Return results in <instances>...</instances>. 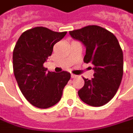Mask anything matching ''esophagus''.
Here are the masks:
<instances>
[{
  "instance_id": "esophagus-1",
  "label": "esophagus",
  "mask_w": 133,
  "mask_h": 133,
  "mask_svg": "<svg viewBox=\"0 0 133 133\" xmlns=\"http://www.w3.org/2000/svg\"><path fill=\"white\" fill-rule=\"evenodd\" d=\"M76 75H74V74H71V78H76Z\"/></svg>"
}]
</instances>
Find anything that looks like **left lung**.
Segmentation results:
<instances>
[{"label":"left lung","mask_w":133,"mask_h":133,"mask_svg":"<svg viewBox=\"0 0 133 133\" xmlns=\"http://www.w3.org/2000/svg\"><path fill=\"white\" fill-rule=\"evenodd\" d=\"M75 40L85 47L83 61L94 65V78L84 79L78 91L80 99L93 106H103L114 98L123 73V54L115 35L98 25H88L70 32Z\"/></svg>","instance_id":"1"}]
</instances>
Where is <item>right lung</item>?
<instances>
[{
    "instance_id": "right-lung-1",
    "label": "right lung",
    "mask_w": 133,
    "mask_h": 133,
    "mask_svg": "<svg viewBox=\"0 0 133 133\" xmlns=\"http://www.w3.org/2000/svg\"><path fill=\"white\" fill-rule=\"evenodd\" d=\"M66 32H53L45 27H35L20 35L13 53L16 80L24 97L33 106L48 108L61 98L70 73L47 71L43 66L51 55L54 45Z\"/></svg>"
}]
</instances>
